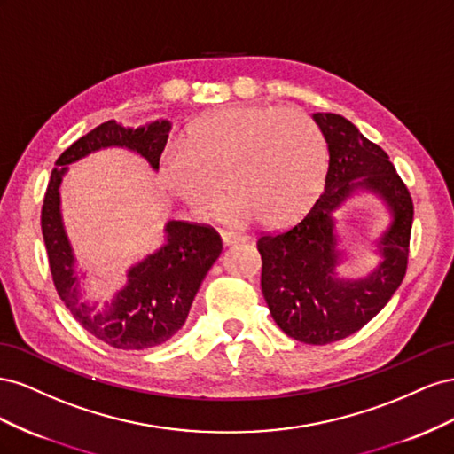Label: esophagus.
<instances>
[{
  "mask_svg": "<svg viewBox=\"0 0 454 454\" xmlns=\"http://www.w3.org/2000/svg\"><path fill=\"white\" fill-rule=\"evenodd\" d=\"M220 236H223V241H224L226 245L243 243V241H247V239H249V236L238 234V231H230V230H223V231H220Z\"/></svg>",
  "mask_w": 454,
  "mask_h": 454,
  "instance_id": "34e87169",
  "label": "esophagus"
}]
</instances>
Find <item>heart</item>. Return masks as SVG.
Segmentation results:
<instances>
[{
  "label": "heart",
  "instance_id": "obj_1",
  "mask_svg": "<svg viewBox=\"0 0 454 454\" xmlns=\"http://www.w3.org/2000/svg\"><path fill=\"white\" fill-rule=\"evenodd\" d=\"M327 142L319 125L294 108L236 106L188 129L184 148L161 161V180L196 215H209L226 184L224 216L236 224L279 226L301 218L325 184Z\"/></svg>",
  "mask_w": 454,
  "mask_h": 454
}]
</instances>
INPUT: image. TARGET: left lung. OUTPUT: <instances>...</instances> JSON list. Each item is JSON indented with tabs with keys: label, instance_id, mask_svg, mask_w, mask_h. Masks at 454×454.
<instances>
[{
	"label": "left lung",
	"instance_id": "1",
	"mask_svg": "<svg viewBox=\"0 0 454 454\" xmlns=\"http://www.w3.org/2000/svg\"><path fill=\"white\" fill-rule=\"evenodd\" d=\"M314 120L329 145L325 188L294 224L258 236L256 249L262 294L278 327L294 340L323 346L357 333L392 299L407 271L414 211L405 183L379 145L342 115L317 112ZM357 185L380 192L395 223L381 240L383 264L367 280L342 282L332 271L340 255L330 215Z\"/></svg>",
	"mask_w": 454,
	"mask_h": 454
}]
</instances>
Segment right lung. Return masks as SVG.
Here are the masks:
<instances>
[{
  "mask_svg": "<svg viewBox=\"0 0 454 454\" xmlns=\"http://www.w3.org/2000/svg\"><path fill=\"white\" fill-rule=\"evenodd\" d=\"M169 129V121H153L140 129H125L114 120L100 123L60 153L43 198L42 234L60 301L85 331L118 349L160 346L184 325L193 296L223 251V239L207 224L171 220L165 228L163 247L129 270V283L115 296L112 308L106 314L93 316L90 308L77 302L74 254L60 220L59 186L68 163L106 146L135 150L158 169Z\"/></svg>",
  "mask_w": 454,
  "mask_h": 454,
  "instance_id": "1",
  "label": "right lung"
}]
</instances>
